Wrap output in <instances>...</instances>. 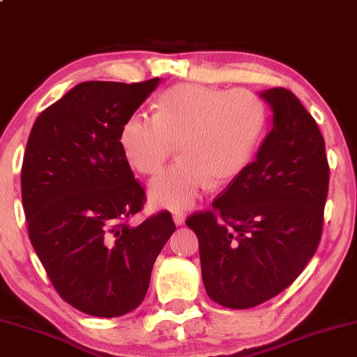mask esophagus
I'll list each match as a JSON object with an SVG mask.
<instances>
[{
    "mask_svg": "<svg viewBox=\"0 0 357 357\" xmlns=\"http://www.w3.org/2000/svg\"><path fill=\"white\" fill-rule=\"evenodd\" d=\"M172 218H174V223H175V225H177V226H182V225L185 223L186 215H185V212H174Z\"/></svg>",
    "mask_w": 357,
    "mask_h": 357,
    "instance_id": "34e87169",
    "label": "esophagus"
}]
</instances>
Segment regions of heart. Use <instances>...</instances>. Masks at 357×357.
Instances as JSON below:
<instances>
[{
  "mask_svg": "<svg viewBox=\"0 0 357 357\" xmlns=\"http://www.w3.org/2000/svg\"><path fill=\"white\" fill-rule=\"evenodd\" d=\"M266 126L261 99L250 90L180 84L158 98L155 114H132L120 147L132 169L155 175L177 144L180 158L150 183L158 206L186 208L210 183L236 178L253 158Z\"/></svg>",
  "mask_w": 357,
  "mask_h": 357,
  "instance_id": "b5f03b06",
  "label": "heart"
}]
</instances>
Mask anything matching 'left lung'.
<instances>
[{"label":"left lung","instance_id":"obj_1","mask_svg":"<svg viewBox=\"0 0 357 357\" xmlns=\"http://www.w3.org/2000/svg\"><path fill=\"white\" fill-rule=\"evenodd\" d=\"M273 112L255 161L186 226L196 232L204 286L220 305L242 310L284 291L323 234L329 190L324 137L286 89L259 93Z\"/></svg>","mask_w":357,"mask_h":357}]
</instances>
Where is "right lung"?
I'll return each instance as SVG.
<instances>
[{"mask_svg":"<svg viewBox=\"0 0 357 357\" xmlns=\"http://www.w3.org/2000/svg\"><path fill=\"white\" fill-rule=\"evenodd\" d=\"M158 84L82 82L40 112L26 142L28 236L61 299L91 317H121L142 303L156 256L175 231L167 210L130 225L145 191L119 139Z\"/></svg>","mask_w":357,"mask_h":357,"instance_id":"right-lung-1","label":"right lung"}]
</instances>
